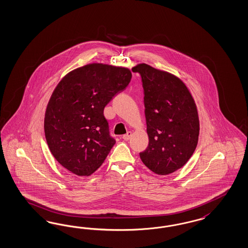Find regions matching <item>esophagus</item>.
Wrapping results in <instances>:
<instances>
[{
	"instance_id": "obj_1",
	"label": "esophagus",
	"mask_w": 248,
	"mask_h": 248,
	"mask_svg": "<svg viewBox=\"0 0 248 248\" xmlns=\"http://www.w3.org/2000/svg\"><path fill=\"white\" fill-rule=\"evenodd\" d=\"M131 135H132V133L130 132V131H128L127 132V134H125V135H123V140H128L129 139H130V137H131Z\"/></svg>"
}]
</instances>
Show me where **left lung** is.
I'll list each match as a JSON object with an SVG mask.
<instances>
[{"label": "left lung", "mask_w": 248, "mask_h": 248, "mask_svg": "<svg viewBox=\"0 0 248 248\" xmlns=\"http://www.w3.org/2000/svg\"><path fill=\"white\" fill-rule=\"evenodd\" d=\"M143 88L149 145L140 153L144 164L159 175L182 168L198 143L199 118L192 95L182 80L146 64H138Z\"/></svg>", "instance_id": "left-lung-1"}]
</instances>
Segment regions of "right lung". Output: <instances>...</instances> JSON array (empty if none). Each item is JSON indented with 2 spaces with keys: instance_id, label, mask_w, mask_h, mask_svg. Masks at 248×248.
Here are the masks:
<instances>
[{
  "instance_id": "1",
  "label": "right lung",
  "mask_w": 248,
  "mask_h": 248,
  "mask_svg": "<svg viewBox=\"0 0 248 248\" xmlns=\"http://www.w3.org/2000/svg\"><path fill=\"white\" fill-rule=\"evenodd\" d=\"M130 79L128 68L90 64L59 82L48 102L45 133L50 152L63 167L78 176L100 167L116 143L105 107Z\"/></svg>"
}]
</instances>
